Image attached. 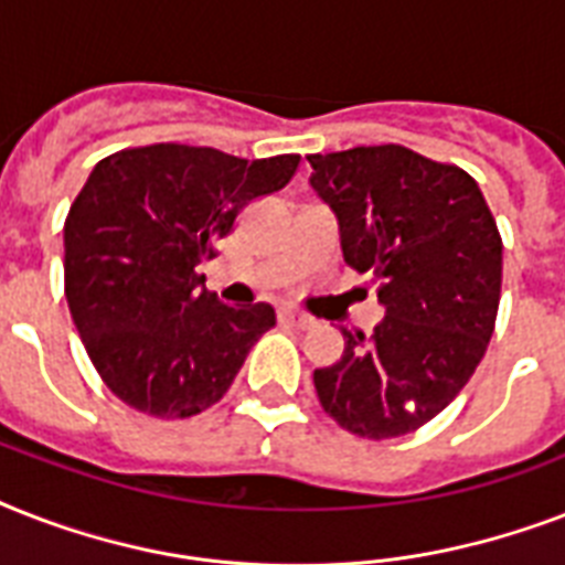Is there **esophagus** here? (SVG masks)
<instances>
[{"mask_svg": "<svg viewBox=\"0 0 565 565\" xmlns=\"http://www.w3.org/2000/svg\"><path fill=\"white\" fill-rule=\"evenodd\" d=\"M278 319H281L284 326H290V328H310V326H313V317L301 313V310H290V308L278 310Z\"/></svg>", "mask_w": 565, "mask_h": 565, "instance_id": "esophagus-1", "label": "esophagus"}]
</instances>
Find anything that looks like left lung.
<instances>
[{
	"label": "left lung",
	"instance_id": "8db88e82",
	"mask_svg": "<svg viewBox=\"0 0 565 565\" xmlns=\"http://www.w3.org/2000/svg\"><path fill=\"white\" fill-rule=\"evenodd\" d=\"M308 161L345 264L372 273L384 305L370 340L343 328V358L313 372V386L340 428L404 437L463 390L487 352L501 296L499 228L469 172L404 146Z\"/></svg>",
	"mask_w": 565,
	"mask_h": 565
}]
</instances>
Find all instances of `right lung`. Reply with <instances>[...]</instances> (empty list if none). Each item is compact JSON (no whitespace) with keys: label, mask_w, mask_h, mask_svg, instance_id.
<instances>
[{"label":"right lung","mask_w":565,"mask_h":565,"mask_svg":"<svg viewBox=\"0 0 565 565\" xmlns=\"http://www.w3.org/2000/svg\"><path fill=\"white\" fill-rule=\"evenodd\" d=\"M296 167L299 154L246 161L181 143L126 149L93 167L64 222V281L110 393L158 419H188L228 393L275 310L222 305L199 264L237 213L281 190Z\"/></svg>","instance_id":"1"}]
</instances>
